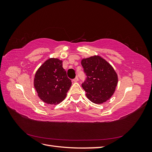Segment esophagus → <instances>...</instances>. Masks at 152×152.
Here are the masks:
<instances>
[{
    "label": "esophagus",
    "mask_w": 152,
    "mask_h": 152,
    "mask_svg": "<svg viewBox=\"0 0 152 152\" xmlns=\"http://www.w3.org/2000/svg\"><path fill=\"white\" fill-rule=\"evenodd\" d=\"M78 80H79V78H78V77H76L74 79H73V81L75 82H77Z\"/></svg>",
    "instance_id": "1"
}]
</instances>
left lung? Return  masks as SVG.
<instances>
[{
    "instance_id": "obj_1",
    "label": "left lung",
    "mask_w": 152,
    "mask_h": 152,
    "mask_svg": "<svg viewBox=\"0 0 152 152\" xmlns=\"http://www.w3.org/2000/svg\"><path fill=\"white\" fill-rule=\"evenodd\" d=\"M87 79L82 84L91 102L102 104L110 99L115 91L118 75L112 66L99 56L82 59Z\"/></svg>"
}]
</instances>
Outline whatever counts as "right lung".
Returning a JSON list of instances; mask_svg holds the SVG:
<instances>
[{
  "instance_id": "add662e5",
  "label": "right lung",
  "mask_w": 152,
  "mask_h": 152,
  "mask_svg": "<svg viewBox=\"0 0 152 152\" xmlns=\"http://www.w3.org/2000/svg\"><path fill=\"white\" fill-rule=\"evenodd\" d=\"M34 87L39 98L49 104H58L65 99L72 86L63 61L58 58H49L37 70Z\"/></svg>"
}]
</instances>
